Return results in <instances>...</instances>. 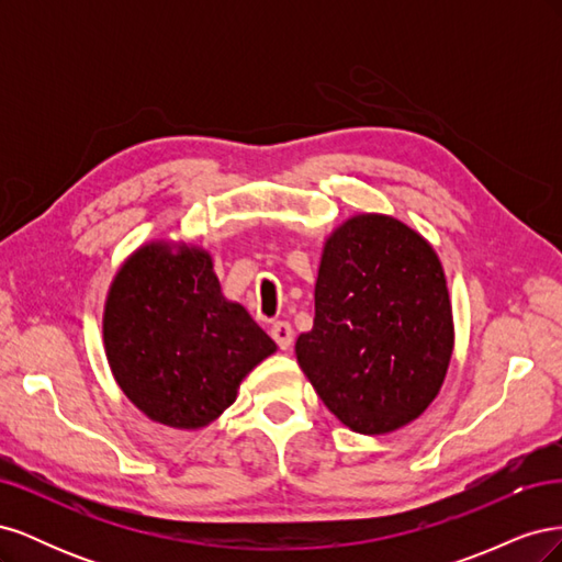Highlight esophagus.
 <instances>
[{
  "label": "esophagus",
  "instance_id": "34e87169",
  "mask_svg": "<svg viewBox=\"0 0 562 562\" xmlns=\"http://www.w3.org/2000/svg\"><path fill=\"white\" fill-rule=\"evenodd\" d=\"M271 337H274V342L279 345V349H283V351L291 349L293 347V328H291V323H285V321L274 323V326H271Z\"/></svg>",
  "mask_w": 562,
  "mask_h": 562
}]
</instances>
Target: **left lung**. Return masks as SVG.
I'll list each match as a JSON object with an SVG mask.
<instances>
[{
    "label": "left lung",
    "instance_id": "1",
    "mask_svg": "<svg viewBox=\"0 0 562 562\" xmlns=\"http://www.w3.org/2000/svg\"><path fill=\"white\" fill-rule=\"evenodd\" d=\"M314 304L297 363L345 427L382 436L427 411L454 323L443 265L417 229L384 213L347 217L323 244Z\"/></svg>",
    "mask_w": 562,
    "mask_h": 562
}]
</instances>
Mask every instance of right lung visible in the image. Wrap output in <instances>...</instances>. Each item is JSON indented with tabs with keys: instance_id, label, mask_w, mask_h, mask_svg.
I'll return each mask as SVG.
<instances>
[{
	"instance_id": "1",
	"label": "right lung",
	"mask_w": 562,
	"mask_h": 562,
	"mask_svg": "<svg viewBox=\"0 0 562 562\" xmlns=\"http://www.w3.org/2000/svg\"><path fill=\"white\" fill-rule=\"evenodd\" d=\"M103 345L124 396L151 422L196 431L236 401L277 351L239 302L223 295L206 248L149 241L116 269Z\"/></svg>"
}]
</instances>
